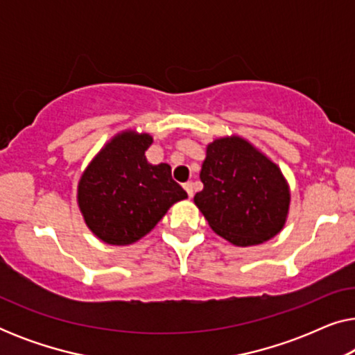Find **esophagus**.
<instances>
[{
  "label": "esophagus",
  "mask_w": 355,
  "mask_h": 355,
  "mask_svg": "<svg viewBox=\"0 0 355 355\" xmlns=\"http://www.w3.org/2000/svg\"><path fill=\"white\" fill-rule=\"evenodd\" d=\"M184 189H186L189 198H192V196H193V184L192 182H186V184H184Z\"/></svg>",
  "instance_id": "obj_1"
}]
</instances>
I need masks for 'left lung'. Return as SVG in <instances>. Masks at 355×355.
<instances>
[{"label": "left lung", "mask_w": 355, "mask_h": 355, "mask_svg": "<svg viewBox=\"0 0 355 355\" xmlns=\"http://www.w3.org/2000/svg\"><path fill=\"white\" fill-rule=\"evenodd\" d=\"M193 202L218 236L239 247L270 241L283 230L289 186L268 157L245 139L221 137L207 147Z\"/></svg>", "instance_id": "1"}]
</instances>
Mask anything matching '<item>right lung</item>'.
Masks as SVG:
<instances>
[{
    "label": "right lung",
    "instance_id": "obj_1",
    "mask_svg": "<svg viewBox=\"0 0 355 355\" xmlns=\"http://www.w3.org/2000/svg\"><path fill=\"white\" fill-rule=\"evenodd\" d=\"M153 139L125 130L114 135L92 159L77 186L85 225L106 244L129 245L142 239L187 198L166 163L150 164L145 152Z\"/></svg>",
    "mask_w": 355,
    "mask_h": 355
}]
</instances>
